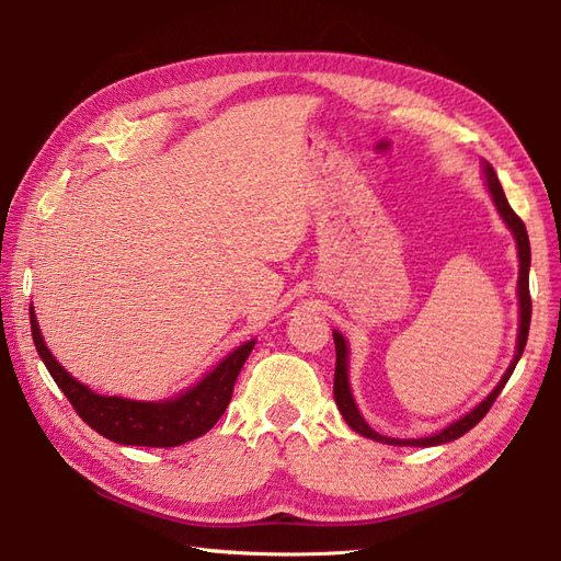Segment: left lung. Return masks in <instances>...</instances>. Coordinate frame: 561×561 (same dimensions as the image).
<instances>
[{"label":"left lung","mask_w":561,"mask_h":561,"mask_svg":"<svg viewBox=\"0 0 561 561\" xmlns=\"http://www.w3.org/2000/svg\"><path fill=\"white\" fill-rule=\"evenodd\" d=\"M484 181H486V187H490V195L494 199V205L499 209V214H502L504 224L511 229V233H514L516 238V248H518V262H520V270H518V306H520V325H518V344H516V354H514V362H511V366L506 368L504 378L499 380L496 388L486 396L478 408L470 410L465 416H460V420H456L453 424H448L446 428H440L438 434L434 436H424V438H390V436H383L374 432L371 426L366 424L364 416L359 414V410H356V402L352 398V388H350V376H347V356H350V350H347V342H344V337L340 335V332L335 330L332 332V337H335V352H337V364H335V388H332V392H335V402L337 408L344 416V422H347L356 434H362L366 438H374V440H380V444H390V446H420V448H426V446H438V444H448V440H456L460 438L462 434H468L470 428L478 424L482 416L490 412V408L494 404L499 392L504 390L506 380L511 378V374H514V368L520 359L523 350H526V342H528V330H530V313H533V306H530V289H528V272H530V241H528V231H526V224L520 221L518 214L511 209L508 199L504 195L502 190V183H499V178L494 173V169L490 163L484 161Z\"/></svg>","instance_id":"obj_1"}]
</instances>
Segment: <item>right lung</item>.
Segmentation results:
<instances>
[{
    "mask_svg": "<svg viewBox=\"0 0 561 561\" xmlns=\"http://www.w3.org/2000/svg\"><path fill=\"white\" fill-rule=\"evenodd\" d=\"M31 335L55 383L93 432L115 440V444L149 448H173L207 434L219 422L224 410L229 408L236 378L241 374L248 354L255 347V340L241 344L214 366L199 383L187 388L181 396L159 402H139L117 396H99V392H93L89 386L79 383L75 376L67 374L65 366L45 347L33 306Z\"/></svg>",
    "mask_w": 561,
    "mask_h": 561,
    "instance_id": "right-lung-1",
    "label": "right lung"
}]
</instances>
